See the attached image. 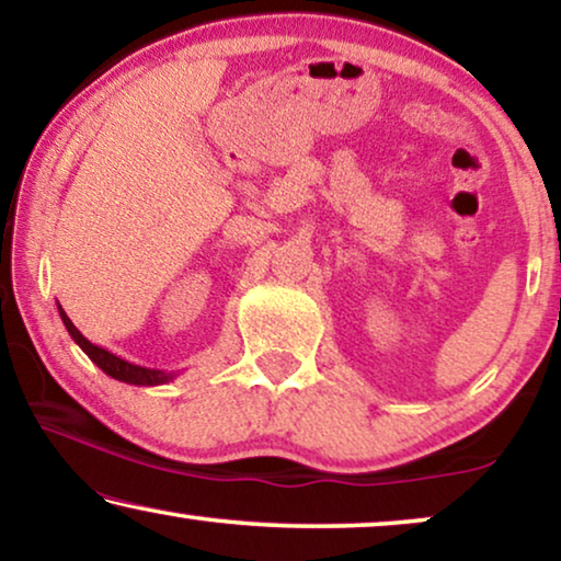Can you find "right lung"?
Masks as SVG:
<instances>
[{
  "label": "right lung",
  "instance_id": "1",
  "mask_svg": "<svg viewBox=\"0 0 561 561\" xmlns=\"http://www.w3.org/2000/svg\"><path fill=\"white\" fill-rule=\"evenodd\" d=\"M58 313H60V319H64V324L68 329V334H71V340L79 344V347L89 355L91 363H94L99 370H104L106 375H110V378L119 380V382H129V386H163V382H171L175 378V373L152 370V367L133 365V363H127V359L112 355L110 350L96 347V344H91L87 336H83L79 329L73 327V321L66 317V311L60 309V306H58Z\"/></svg>",
  "mask_w": 561,
  "mask_h": 561
}]
</instances>
